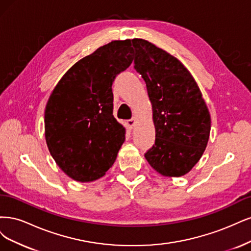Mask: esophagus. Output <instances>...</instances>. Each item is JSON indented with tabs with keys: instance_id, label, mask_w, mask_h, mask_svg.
Listing matches in <instances>:
<instances>
[{
	"instance_id": "obj_1",
	"label": "esophagus",
	"mask_w": 251,
	"mask_h": 251,
	"mask_svg": "<svg viewBox=\"0 0 251 251\" xmlns=\"http://www.w3.org/2000/svg\"><path fill=\"white\" fill-rule=\"evenodd\" d=\"M134 124H135V119H134V118H133V119H130V120H128V121H127V125H128V127H129V128H130V129H132V128H133Z\"/></svg>"
}]
</instances>
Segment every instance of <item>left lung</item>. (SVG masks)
<instances>
[{
    "label": "left lung",
    "mask_w": 251,
    "mask_h": 251,
    "mask_svg": "<svg viewBox=\"0 0 251 251\" xmlns=\"http://www.w3.org/2000/svg\"><path fill=\"white\" fill-rule=\"evenodd\" d=\"M134 69L146 82L155 143L145 157L156 172L179 177L203 154L211 116L191 73L171 54L142 38L131 39Z\"/></svg>",
    "instance_id": "left-lung-1"
}]
</instances>
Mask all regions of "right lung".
I'll use <instances>...</instances> for the list:
<instances>
[{"instance_id": "1", "label": "right lung", "mask_w": 251, "mask_h": 251, "mask_svg": "<svg viewBox=\"0 0 251 251\" xmlns=\"http://www.w3.org/2000/svg\"><path fill=\"white\" fill-rule=\"evenodd\" d=\"M133 60L130 40H114L76 62L55 86L45 110V135L56 164L76 181L104 176L125 141L112 115V82Z\"/></svg>"}]
</instances>
